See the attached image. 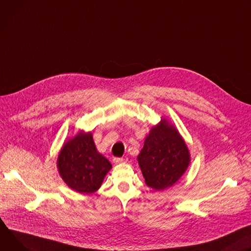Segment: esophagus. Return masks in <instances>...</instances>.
<instances>
[{
  "mask_svg": "<svg viewBox=\"0 0 251 251\" xmlns=\"http://www.w3.org/2000/svg\"><path fill=\"white\" fill-rule=\"evenodd\" d=\"M114 161L115 163H124V162H126L127 161V157H115L114 158Z\"/></svg>",
  "mask_w": 251,
  "mask_h": 251,
  "instance_id": "1",
  "label": "esophagus"
}]
</instances>
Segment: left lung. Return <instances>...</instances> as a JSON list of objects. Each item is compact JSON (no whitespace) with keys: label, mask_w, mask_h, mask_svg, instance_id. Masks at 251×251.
I'll use <instances>...</instances> for the list:
<instances>
[{"label":"left lung","mask_w":251,"mask_h":251,"mask_svg":"<svg viewBox=\"0 0 251 251\" xmlns=\"http://www.w3.org/2000/svg\"><path fill=\"white\" fill-rule=\"evenodd\" d=\"M137 161L147 185L159 191L180 179L190 163V153L177 128L161 118L146 136Z\"/></svg>","instance_id":"1"}]
</instances>
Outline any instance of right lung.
I'll use <instances>...</instances> for the list:
<instances>
[{"label": "right lung", "instance_id": "obj_1", "mask_svg": "<svg viewBox=\"0 0 251 251\" xmlns=\"http://www.w3.org/2000/svg\"><path fill=\"white\" fill-rule=\"evenodd\" d=\"M65 183L81 194H92L110 171V162L96 148L91 131L79 130L63 145L57 160Z\"/></svg>", "mask_w": 251, "mask_h": 251}]
</instances>
